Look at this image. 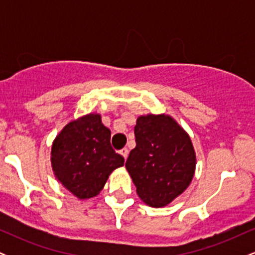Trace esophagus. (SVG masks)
<instances>
[{
    "label": "esophagus",
    "instance_id": "1",
    "mask_svg": "<svg viewBox=\"0 0 255 255\" xmlns=\"http://www.w3.org/2000/svg\"><path fill=\"white\" fill-rule=\"evenodd\" d=\"M120 153L122 154V157L125 158V159H127V157H128V148H122L121 151H120Z\"/></svg>",
    "mask_w": 255,
    "mask_h": 255
}]
</instances>
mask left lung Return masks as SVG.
Wrapping results in <instances>:
<instances>
[{"instance_id": "1", "label": "left lung", "mask_w": 255, "mask_h": 255, "mask_svg": "<svg viewBox=\"0 0 255 255\" xmlns=\"http://www.w3.org/2000/svg\"><path fill=\"white\" fill-rule=\"evenodd\" d=\"M136 146L126 169L139 198L151 207H164L188 188L197 156L188 133L165 114L141 115L134 127Z\"/></svg>"}]
</instances>
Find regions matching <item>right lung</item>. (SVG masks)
I'll use <instances>...</instances> for the list:
<instances>
[{"label":"right lung","instance_id":"add662e5","mask_svg":"<svg viewBox=\"0 0 255 255\" xmlns=\"http://www.w3.org/2000/svg\"><path fill=\"white\" fill-rule=\"evenodd\" d=\"M111 131L99 114L67 124L51 145V166L58 182L78 199L96 197L125 158L110 145Z\"/></svg>","mask_w":255,"mask_h":255}]
</instances>
